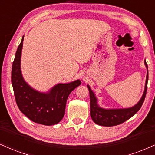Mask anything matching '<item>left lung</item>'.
<instances>
[{
	"label": "left lung",
	"instance_id": "obj_1",
	"mask_svg": "<svg viewBox=\"0 0 155 155\" xmlns=\"http://www.w3.org/2000/svg\"><path fill=\"white\" fill-rule=\"evenodd\" d=\"M144 63L147 68L148 69L146 60H144ZM147 82H148V70H147L144 92L138 104L133 106V107L128 108H120V109H105V108L100 107L97 104V100L95 94L92 91L90 86L87 85L89 91H90V116H91L92 120L97 124L101 126H106V127L118 125V124L123 123L124 122L129 120L130 117H132L133 115L136 114V113L139 111L143 101H144L146 95H147Z\"/></svg>",
	"mask_w": 155,
	"mask_h": 155
}]
</instances>
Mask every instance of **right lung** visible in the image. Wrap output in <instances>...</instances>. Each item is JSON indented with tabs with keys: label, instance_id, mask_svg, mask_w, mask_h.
<instances>
[{
	"label": "right lung",
	"instance_id": "right-lung-1",
	"mask_svg": "<svg viewBox=\"0 0 155 155\" xmlns=\"http://www.w3.org/2000/svg\"><path fill=\"white\" fill-rule=\"evenodd\" d=\"M23 39L16 51L12 68V83L16 103L21 112L33 122L52 125L58 124L65 115L69 95L81 84L80 80L71 83L58 84L48 92H40L30 87L23 79L20 62Z\"/></svg>",
	"mask_w": 155,
	"mask_h": 155
}]
</instances>
